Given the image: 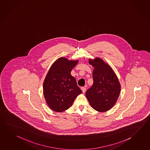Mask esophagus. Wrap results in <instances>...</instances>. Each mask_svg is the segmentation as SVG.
<instances>
[{"mask_svg": "<svg viewBox=\"0 0 150 150\" xmlns=\"http://www.w3.org/2000/svg\"><path fill=\"white\" fill-rule=\"evenodd\" d=\"M81 91H83V93H85V92H86V87H82L81 88Z\"/></svg>", "mask_w": 150, "mask_h": 150, "instance_id": "esophagus-1", "label": "esophagus"}]
</instances>
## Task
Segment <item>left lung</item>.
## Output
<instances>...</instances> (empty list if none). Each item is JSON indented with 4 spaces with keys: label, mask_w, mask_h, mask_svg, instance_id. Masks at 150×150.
Masks as SVG:
<instances>
[{
    "label": "left lung",
    "mask_w": 150,
    "mask_h": 150,
    "mask_svg": "<svg viewBox=\"0 0 150 150\" xmlns=\"http://www.w3.org/2000/svg\"><path fill=\"white\" fill-rule=\"evenodd\" d=\"M89 64L94 67L93 84L86 92V96L92 108L104 112L113 108L118 98L121 85L110 66L102 59H89Z\"/></svg>",
    "instance_id": "8db88e82"
}]
</instances>
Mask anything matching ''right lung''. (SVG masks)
<instances>
[{
  "mask_svg": "<svg viewBox=\"0 0 150 150\" xmlns=\"http://www.w3.org/2000/svg\"><path fill=\"white\" fill-rule=\"evenodd\" d=\"M78 61L58 58L51 66L43 84L46 103L52 110L62 112L71 106L74 100L82 93L75 79L71 75Z\"/></svg>",
  "mask_w": 150,
  "mask_h": 150,
  "instance_id": "1",
  "label": "right lung"
}]
</instances>
